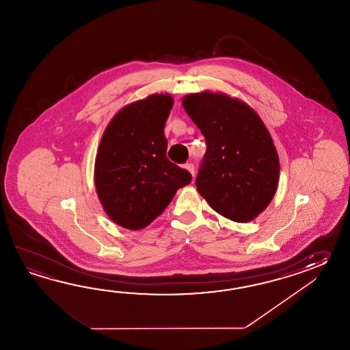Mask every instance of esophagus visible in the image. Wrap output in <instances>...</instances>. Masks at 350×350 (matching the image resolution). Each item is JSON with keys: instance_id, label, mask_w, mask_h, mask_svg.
<instances>
[{"instance_id": "34e87169", "label": "esophagus", "mask_w": 350, "mask_h": 350, "mask_svg": "<svg viewBox=\"0 0 350 350\" xmlns=\"http://www.w3.org/2000/svg\"><path fill=\"white\" fill-rule=\"evenodd\" d=\"M184 169H186L187 172H190L191 175H195V169H193V164H185L184 165Z\"/></svg>"}]
</instances>
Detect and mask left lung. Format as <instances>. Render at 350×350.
I'll list each match as a JSON object with an SVG mask.
<instances>
[{"label": "left lung", "mask_w": 350, "mask_h": 350, "mask_svg": "<svg viewBox=\"0 0 350 350\" xmlns=\"http://www.w3.org/2000/svg\"><path fill=\"white\" fill-rule=\"evenodd\" d=\"M183 106L206 142L195 185L208 205L237 223L268 208L279 181V157L259 115L241 100L204 91Z\"/></svg>", "instance_id": "1"}]
</instances>
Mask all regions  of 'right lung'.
Segmentation results:
<instances>
[{"label": "right lung", "mask_w": 350, "mask_h": 350, "mask_svg": "<svg viewBox=\"0 0 350 350\" xmlns=\"http://www.w3.org/2000/svg\"><path fill=\"white\" fill-rule=\"evenodd\" d=\"M174 100L154 94L121 109L106 127L95 160L97 196L113 223L140 230L161 215L190 172L166 157L165 122Z\"/></svg>", "instance_id": "obj_1"}]
</instances>
